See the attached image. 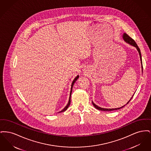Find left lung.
Instances as JSON below:
<instances>
[{
    "instance_id": "left-lung-1",
    "label": "left lung",
    "mask_w": 151,
    "mask_h": 151,
    "mask_svg": "<svg viewBox=\"0 0 151 151\" xmlns=\"http://www.w3.org/2000/svg\"><path fill=\"white\" fill-rule=\"evenodd\" d=\"M123 40H124V41L125 42H126L127 43H129V45H132V46H134V47H135L137 48V50L138 52H139V55H140V60H141V63H142V56H141V52H140V49L139 48L138 46L137 45V43L135 42V41H134L132 38H131V37H130L128 35H127L126 33H124V34L123 35ZM142 68H143V65H142ZM132 97L131 98V99L129 101V102H128L126 105L128 104V103H129V101H130V100L132 99ZM92 104H93V105L94 106L95 108H96L97 109H98V110H101V111H112V110H118V109H121V108H123V107L126 105H125L123 106L122 107L119 108H115V109H105V108H100V107L98 106H97V105H96L95 104H94L93 102V101H92Z\"/></svg>"
}]
</instances>
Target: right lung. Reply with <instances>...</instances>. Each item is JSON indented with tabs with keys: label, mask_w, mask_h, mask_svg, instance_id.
Listing matches in <instances>:
<instances>
[{
	"label": "right lung",
	"mask_w": 151,
	"mask_h": 151,
	"mask_svg": "<svg viewBox=\"0 0 151 151\" xmlns=\"http://www.w3.org/2000/svg\"><path fill=\"white\" fill-rule=\"evenodd\" d=\"M79 77V75H78V76L75 78V79L73 80V81H72V84H71V91H70V99H69V101H68V104H67V105L65 106V108H64L62 110H61L60 111H59V113H62V112L65 111V110L67 109V108H68V106H70V103H71V93H72V88H73V86L74 83H75V81L78 79Z\"/></svg>",
	"instance_id": "obj_1"
}]
</instances>
